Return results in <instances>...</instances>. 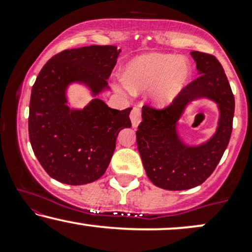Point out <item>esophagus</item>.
Listing matches in <instances>:
<instances>
[{"mask_svg":"<svg viewBox=\"0 0 252 252\" xmlns=\"http://www.w3.org/2000/svg\"><path fill=\"white\" fill-rule=\"evenodd\" d=\"M130 120H131V124L134 128H137V126L141 122V110L137 106H135L134 109L131 110V114H130Z\"/></svg>","mask_w":252,"mask_h":252,"instance_id":"34e87169","label":"esophagus"}]
</instances>
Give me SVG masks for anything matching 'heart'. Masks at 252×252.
Wrapping results in <instances>:
<instances>
[{"label":"heart","instance_id":"b5f03b06","mask_svg":"<svg viewBox=\"0 0 252 252\" xmlns=\"http://www.w3.org/2000/svg\"><path fill=\"white\" fill-rule=\"evenodd\" d=\"M190 67L185 59L172 54L149 53L131 60L126 67V85L132 92L153 89L158 102L173 99L186 85Z\"/></svg>","mask_w":252,"mask_h":252}]
</instances>
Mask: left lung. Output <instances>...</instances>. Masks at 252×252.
<instances>
[{
    "label": "left lung",
    "instance_id": "obj_1",
    "mask_svg": "<svg viewBox=\"0 0 252 252\" xmlns=\"http://www.w3.org/2000/svg\"><path fill=\"white\" fill-rule=\"evenodd\" d=\"M199 77L176 96L168 108L156 110L144 105L136 142L149 180L168 190L199 186L212 174L220 161L232 132L235 97L224 68L216 57L193 51ZM206 97L220 110L216 132L196 146L185 144L178 135V121L192 101Z\"/></svg>",
    "mask_w": 252,
    "mask_h": 252
}]
</instances>
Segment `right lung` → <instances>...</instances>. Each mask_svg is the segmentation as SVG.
<instances>
[{
	"mask_svg": "<svg viewBox=\"0 0 252 252\" xmlns=\"http://www.w3.org/2000/svg\"><path fill=\"white\" fill-rule=\"evenodd\" d=\"M121 50L86 46L60 52L40 71L32 88L28 131L34 154L51 178L66 185H85L105 173L118 132L130 128L126 110L111 109L97 96L109 90L106 80ZM80 83L94 99L83 109L70 108L67 89Z\"/></svg>",
	"mask_w": 252,
	"mask_h": 252,
	"instance_id": "add662e5",
	"label": "right lung"
}]
</instances>
